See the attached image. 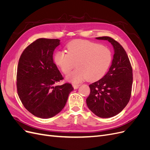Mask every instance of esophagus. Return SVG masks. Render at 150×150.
Wrapping results in <instances>:
<instances>
[{"mask_svg":"<svg viewBox=\"0 0 150 150\" xmlns=\"http://www.w3.org/2000/svg\"><path fill=\"white\" fill-rule=\"evenodd\" d=\"M72 86H73V88H74V89H78L79 88V84H72Z\"/></svg>","mask_w":150,"mask_h":150,"instance_id":"1","label":"esophagus"}]
</instances>
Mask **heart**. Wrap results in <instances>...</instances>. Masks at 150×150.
Here are the masks:
<instances>
[{"instance_id": "b5f03b06", "label": "heart", "mask_w": 150, "mask_h": 150, "mask_svg": "<svg viewBox=\"0 0 150 150\" xmlns=\"http://www.w3.org/2000/svg\"><path fill=\"white\" fill-rule=\"evenodd\" d=\"M67 52L57 51L54 62L64 74L75 67L77 69L67 76V79L79 83L85 79L96 81L105 75L112 62V53L108 47L86 40H74L67 45Z\"/></svg>"}]
</instances>
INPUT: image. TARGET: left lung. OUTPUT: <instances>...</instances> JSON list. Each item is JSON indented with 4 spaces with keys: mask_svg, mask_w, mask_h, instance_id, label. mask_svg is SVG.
I'll use <instances>...</instances> for the list:
<instances>
[{
    "mask_svg": "<svg viewBox=\"0 0 150 150\" xmlns=\"http://www.w3.org/2000/svg\"><path fill=\"white\" fill-rule=\"evenodd\" d=\"M107 40L115 49L112 64L103 78L91 84L86 99L89 110L96 116L108 118L120 113L128 104L133 84V69L124 48L108 36L96 38Z\"/></svg>",
    "mask_w": 150,
    "mask_h": 150,
    "instance_id": "8db88e82",
    "label": "left lung"
}]
</instances>
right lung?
Segmentation results:
<instances>
[{
	"label": "right lung",
	"mask_w": 150,
	"mask_h": 150,
	"mask_svg": "<svg viewBox=\"0 0 150 150\" xmlns=\"http://www.w3.org/2000/svg\"><path fill=\"white\" fill-rule=\"evenodd\" d=\"M57 39L40 38L22 52L17 71V94L25 108L40 118H50L65 106L74 88L70 83L54 86L63 77L53 61Z\"/></svg>",
	"instance_id": "add662e5"
}]
</instances>
